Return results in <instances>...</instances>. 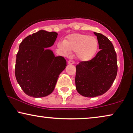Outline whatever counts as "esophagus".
I'll use <instances>...</instances> for the list:
<instances>
[{
	"label": "esophagus",
	"mask_w": 133,
	"mask_h": 133,
	"mask_svg": "<svg viewBox=\"0 0 133 133\" xmlns=\"http://www.w3.org/2000/svg\"><path fill=\"white\" fill-rule=\"evenodd\" d=\"M74 63H75V61L72 60H69V61H68V64H73Z\"/></svg>",
	"instance_id": "esophagus-1"
}]
</instances>
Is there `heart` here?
Wrapping results in <instances>:
<instances>
[{
  "instance_id": "b5f03b06",
  "label": "heart",
  "mask_w": 133,
  "mask_h": 133,
  "mask_svg": "<svg viewBox=\"0 0 133 133\" xmlns=\"http://www.w3.org/2000/svg\"><path fill=\"white\" fill-rule=\"evenodd\" d=\"M58 46L63 52H76L79 60L88 61L94 57L98 49V41L94 37L82 34L69 35Z\"/></svg>"
}]
</instances>
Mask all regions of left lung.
Instances as JSON below:
<instances>
[{
    "label": "left lung",
    "mask_w": 133,
    "mask_h": 133,
    "mask_svg": "<svg viewBox=\"0 0 133 133\" xmlns=\"http://www.w3.org/2000/svg\"><path fill=\"white\" fill-rule=\"evenodd\" d=\"M94 33L100 50L91 60L81 61L76 66V89L87 97L101 96L108 91L118 72L116 53L112 43L101 33Z\"/></svg>",
    "instance_id": "8db88e82"
}]
</instances>
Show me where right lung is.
Masks as SVG:
<instances>
[{
    "label": "right lung",
    "instance_id": "obj_1",
    "mask_svg": "<svg viewBox=\"0 0 133 133\" xmlns=\"http://www.w3.org/2000/svg\"><path fill=\"white\" fill-rule=\"evenodd\" d=\"M54 31L40 30L21 42L17 54L15 75L21 89L29 96L43 97L52 93L60 73L67 66L63 57L51 50L57 37Z\"/></svg>",
    "mask_w": 133,
    "mask_h": 133
}]
</instances>
